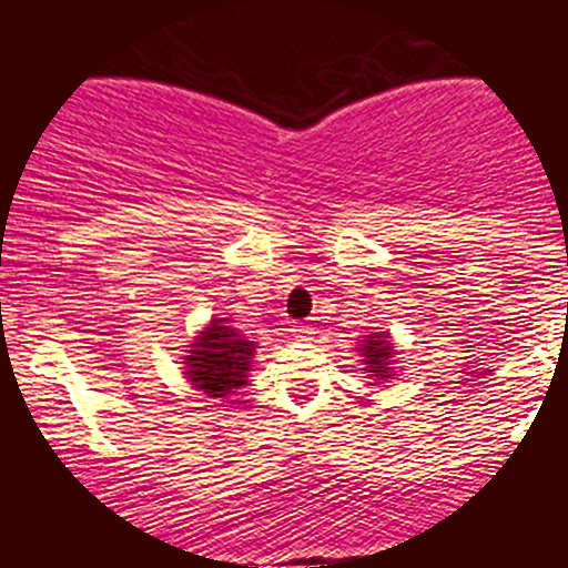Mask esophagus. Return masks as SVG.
I'll use <instances>...</instances> for the list:
<instances>
[{"mask_svg": "<svg viewBox=\"0 0 568 568\" xmlns=\"http://www.w3.org/2000/svg\"><path fill=\"white\" fill-rule=\"evenodd\" d=\"M294 337H296V341H302V343H311L313 337H316V329H313L311 324H302V326H296V329H294Z\"/></svg>", "mask_w": 568, "mask_h": 568, "instance_id": "1", "label": "esophagus"}]
</instances>
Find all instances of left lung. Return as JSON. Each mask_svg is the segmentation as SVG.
Returning a JSON list of instances; mask_svg holds the SVG:
<instances>
[{"label":"left lung","instance_id":"8db88e82","mask_svg":"<svg viewBox=\"0 0 568 568\" xmlns=\"http://www.w3.org/2000/svg\"><path fill=\"white\" fill-rule=\"evenodd\" d=\"M359 352H363L365 374L376 382H390L393 379V357L395 346L390 341V332H371L359 341Z\"/></svg>","mask_w":568,"mask_h":568}]
</instances>
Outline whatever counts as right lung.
<instances>
[{"label": "right lung", "instance_id": "right-lung-1", "mask_svg": "<svg viewBox=\"0 0 568 568\" xmlns=\"http://www.w3.org/2000/svg\"><path fill=\"white\" fill-rule=\"evenodd\" d=\"M255 348L257 343L227 326V318H211V324L203 326V332L189 346L183 357L186 365L183 374L192 387L211 398H225L247 385Z\"/></svg>", "mask_w": 568, "mask_h": 568}]
</instances>
